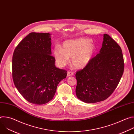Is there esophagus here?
<instances>
[{
    "label": "esophagus",
    "instance_id": "1",
    "mask_svg": "<svg viewBox=\"0 0 134 134\" xmlns=\"http://www.w3.org/2000/svg\"><path fill=\"white\" fill-rule=\"evenodd\" d=\"M74 75V72H71L70 71H68L67 72V76L68 77V76H72Z\"/></svg>",
    "mask_w": 134,
    "mask_h": 134
}]
</instances>
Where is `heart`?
Returning a JSON list of instances; mask_svg holds the SVG:
<instances>
[{
	"label": "heart",
	"mask_w": 134,
	"mask_h": 134,
	"mask_svg": "<svg viewBox=\"0 0 134 134\" xmlns=\"http://www.w3.org/2000/svg\"><path fill=\"white\" fill-rule=\"evenodd\" d=\"M95 50L94 43L90 39L80 38L65 41L62 47H56L53 55L56 64L64 67L72 58V64L76 68L82 69L90 62Z\"/></svg>",
	"instance_id": "heart-1"
}]
</instances>
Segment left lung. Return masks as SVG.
I'll return each mask as SVG.
<instances>
[{"label":"left lung","instance_id":"8db88e82","mask_svg":"<svg viewBox=\"0 0 134 134\" xmlns=\"http://www.w3.org/2000/svg\"><path fill=\"white\" fill-rule=\"evenodd\" d=\"M100 53L76 73V94L85 103H96L108 98L117 87L124 71L122 50L107 34L103 35Z\"/></svg>","mask_w":134,"mask_h":134}]
</instances>
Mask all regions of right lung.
<instances>
[{
    "instance_id": "right-lung-1",
    "label": "right lung",
    "mask_w": 134,
    "mask_h": 134,
    "mask_svg": "<svg viewBox=\"0 0 134 134\" xmlns=\"http://www.w3.org/2000/svg\"><path fill=\"white\" fill-rule=\"evenodd\" d=\"M48 33L32 32L15 49L12 76L18 92L28 102L43 104L51 101L67 71L55 67Z\"/></svg>"
}]
</instances>
